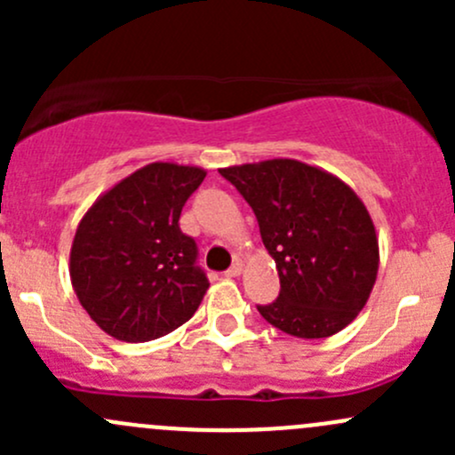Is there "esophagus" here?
Wrapping results in <instances>:
<instances>
[{
	"label": "esophagus",
	"instance_id": "1",
	"mask_svg": "<svg viewBox=\"0 0 455 455\" xmlns=\"http://www.w3.org/2000/svg\"><path fill=\"white\" fill-rule=\"evenodd\" d=\"M242 270H244V266H242V261H235V264H233L231 268L227 270V277H240Z\"/></svg>",
	"mask_w": 455,
	"mask_h": 455
}]
</instances>
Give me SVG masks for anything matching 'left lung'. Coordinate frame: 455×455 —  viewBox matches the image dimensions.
Returning a JSON list of instances; mask_svg holds the SVG:
<instances>
[{
  "instance_id": "left-lung-1",
  "label": "left lung",
  "mask_w": 455,
  "mask_h": 455,
  "mask_svg": "<svg viewBox=\"0 0 455 455\" xmlns=\"http://www.w3.org/2000/svg\"><path fill=\"white\" fill-rule=\"evenodd\" d=\"M244 196L275 259L282 291L257 306L297 339L341 332L368 304L379 273V235L363 200L334 173L273 158L220 169Z\"/></svg>"
}]
</instances>
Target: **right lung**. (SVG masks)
<instances>
[{
	"label": "right lung",
	"instance_id": "right-lung-1",
	"mask_svg": "<svg viewBox=\"0 0 455 455\" xmlns=\"http://www.w3.org/2000/svg\"><path fill=\"white\" fill-rule=\"evenodd\" d=\"M202 167L151 163L100 194L76 227L70 279L85 313L109 337L151 341L194 316L209 282L196 266L180 211Z\"/></svg>",
	"mask_w": 455,
	"mask_h": 455
}]
</instances>
